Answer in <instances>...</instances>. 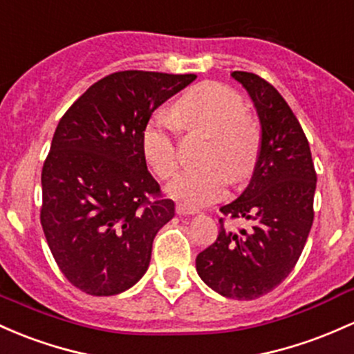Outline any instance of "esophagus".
<instances>
[{
    "label": "esophagus",
    "mask_w": 354,
    "mask_h": 354,
    "mask_svg": "<svg viewBox=\"0 0 354 354\" xmlns=\"http://www.w3.org/2000/svg\"><path fill=\"white\" fill-rule=\"evenodd\" d=\"M176 213L178 215H196L198 209L186 207V205H176Z\"/></svg>",
    "instance_id": "esophagus-1"
}]
</instances>
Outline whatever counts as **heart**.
<instances>
[{
  "mask_svg": "<svg viewBox=\"0 0 354 354\" xmlns=\"http://www.w3.org/2000/svg\"><path fill=\"white\" fill-rule=\"evenodd\" d=\"M173 115L185 129H201L209 141L201 154L207 161L186 169L168 186V195L188 205H208L223 196L228 178L242 183L252 174L260 151V136L247 115L239 92L208 82L192 88L173 106ZM142 154L162 180L176 174L180 154L165 115L151 119L142 131Z\"/></svg>",
  "mask_w": 354,
  "mask_h": 354,
  "instance_id": "1",
  "label": "heart"
}]
</instances>
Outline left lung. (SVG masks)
I'll list each match as a JSON object with an SVG mask.
<instances>
[{
  "mask_svg": "<svg viewBox=\"0 0 354 354\" xmlns=\"http://www.w3.org/2000/svg\"><path fill=\"white\" fill-rule=\"evenodd\" d=\"M250 95L260 122V151L247 188L220 208L252 221L248 232L225 230L196 257V272L223 297L250 301L290 274L313 227L316 171L301 124L274 85L250 72H232Z\"/></svg>",
  "mask_w": 354,
  "mask_h": 354,
  "instance_id": "8db88e82",
  "label": "left lung"
}]
</instances>
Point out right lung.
I'll return each instance as SVG.
<instances>
[{"mask_svg": "<svg viewBox=\"0 0 354 354\" xmlns=\"http://www.w3.org/2000/svg\"><path fill=\"white\" fill-rule=\"evenodd\" d=\"M195 73L126 70L104 77L65 112L41 171V227L62 274L91 296L131 289L154 236L174 216L142 154V131Z\"/></svg>", "mask_w": 354, "mask_h": 354, "instance_id": "1", "label": "right lung"}]
</instances>
